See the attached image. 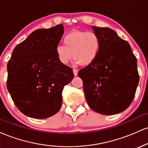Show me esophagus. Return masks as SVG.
<instances>
[{
  "mask_svg": "<svg viewBox=\"0 0 148 148\" xmlns=\"http://www.w3.org/2000/svg\"><path fill=\"white\" fill-rule=\"evenodd\" d=\"M73 73H74V75L76 76H77V74H78V70H77V69H73Z\"/></svg>",
  "mask_w": 148,
  "mask_h": 148,
  "instance_id": "obj_1",
  "label": "esophagus"
}]
</instances>
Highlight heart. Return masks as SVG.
Here are the masks:
<instances>
[{"mask_svg": "<svg viewBox=\"0 0 148 148\" xmlns=\"http://www.w3.org/2000/svg\"><path fill=\"white\" fill-rule=\"evenodd\" d=\"M101 47L99 37L93 31L75 30L64 38V45H58L56 53L62 64H67L73 58L76 63L86 66L97 57Z\"/></svg>", "mask_w": 148, "mask_h": 148, "instance_id": "obj_1", "label": "heart"}]
</instances>
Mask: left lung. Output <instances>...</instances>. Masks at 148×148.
<instances>
[{
  "mask_svg": "<svg viewBox=\"0 0 148 148\" xmlns=\"http://www.w3.org/2000/svg\"><path fill=\"white\" fill-rule=\"evenodd\" d=\"M101 47L96 59L78 76L82 79L88 106L97 113L114 115L133 101L139 81L136 58L130 44L109 28L92 25Z\"/></svg>",
  "mask_w": 148,
  "mask_h": 148,
  "instance_id": "obj_1",
  "label": "left lung"
}]
</instances>
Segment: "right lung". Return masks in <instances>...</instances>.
I'll use <instances>...</instances> for the list:
<instances>
[{
  "instance_id": "right-lung-1",
  "label": "right lung",
  "mask_w": 148,
  "mask_h": 148,
  "mask_svg": "<svg viewBox=\"0 0 148 148\" xmlns=\"http://www.w3.org/2000/svg\"><path fill=\"white\" fill-rule=\"evenodd\" d=\"M63 33L62 24L35 30L15 47L8 63V91L18 110L30 118L55 115L62 106L64 86L74 78L72 69L56 53Z\"/></svg>"
}]
</instances>
